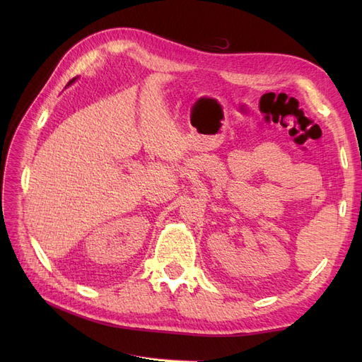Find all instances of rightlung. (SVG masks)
<instances>
[{
	"label": "right lung",
	"instance_id": "obj_1",
	"mask_svg": "<svg viewBox=\"0 0 362 362\" xmlns=\"http://www.w3.org/2000/svg\"><path fill=\"white\" fill-rule=\"evenodd\" d=\"M75 80H76V78H74V80H71V81H69V83H68V86H69V84H72V83H74V81H75Z\"/></svg>",
	"mask_w": 362,
	"mask_h": 362
}]
</instances>
